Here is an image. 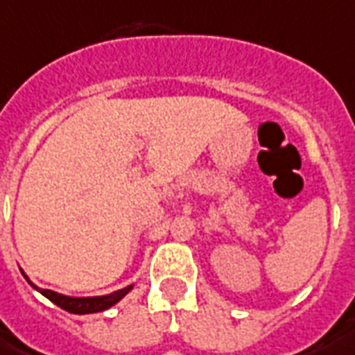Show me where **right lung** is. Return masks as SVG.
Wrapping results in <instances>:
<instances>
[{
  "label": "right lung",
  "instance_id": "right-lung-1",
  "mask_svg": "<svg viewBox=\"0 0 355 355\" xmlns=\"http://www.w3.org/2000/svg\"><path fill=\"white\" fill-rule=\"evenodd\" d=\"M24 274V272H21ZM27 279V276H26ZM29 282V279H27ZM31 283V282H29ZM33 285V283H31ZM38 293H42L48 300H51L55 306H59L60 309H64L68 313H76V315H87V313H98L103 311V309H109L111 306H114L116 302H120L123 296L128 295L131 287H125V289L114 291L111 295L105 296H92V298H72V296L59 295V293H53V291L48 289H38L37 285H33Z\"/></svg>",
  "mask_w": 355,
  "mask_h": 355
}]
</instances>
